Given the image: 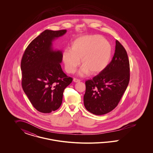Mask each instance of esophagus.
<instances>
[{
    "label": "esophagus",
    "mask_w": 153,
    "mask_h": 153,
    "mask_svg": "<svg viewBox=\"0 0 153 153\" xmlns=\"http://www.w3.org/2000/svg\"><path fill=\"white\" fill-rule=\"evenodd\" d=\"M73 81L75 82H80V80L79 79H77V78H74L73 79Z\"/></svg>",
    "instance_id": "34e87169"
}]
</instances>
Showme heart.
Listing matches in <instances>:
<instances>
[{"label":"heart","mask_w":153,"mask_h":153,"mask_svg":"<svg viewBox=\"0 0 153 153\" xmlns=\"http://www.w3.org/2000/svg\"><path fill=\"white\" fill-rule=\"evenodd\" d=\"M112 54V46L103 36L88 35L76 39L71 45V51L64 52L62 59L68 73L75 72L81 59L82 67L80 74L89 72L91 74H96L108 65Z\"/></svg>","instance_id":"1"}]
</instances>
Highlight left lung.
<instances>
[{
  "mask_svg": "<svg viewBox=\"0 0 153 153\" xmlns=\"http://www.w3.org/2000/svg\"><path fill=\"white\" fill-rule=\"evenodd\" d=\"M130 62L123 46L116 41L115 52L106 68L85 81L84 103L89 112L104 115L118 105L130 81Z\"/></svg>",
  "mask_w": 153,
  "mask_h": 153,
  "instance_id": "left-lung-1",
  "label": "left lung"
}]
</instances>
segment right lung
<instances>
[{
	"instance_id": "add662e5",
	"label": "right lung",
	"mask_w": 153,
	"mask_h": 153,
	"mask_svg": "<svg viewBox=\"0 0 153 153\" xmlns=\"http://www.w3.org/2000/svg\"><path fill=\"white\" fill-rule=\"evenodd\" d=\"M66 32L45 30L30 43L22 56V88L33 106L42 113L59 108L64 91L73 80L61 69L62 52L51 49L52 41Z\"/></svg>"
}]
</instances>
